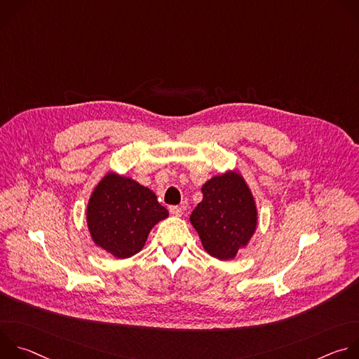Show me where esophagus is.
I'll return each instance as SVG.
<instances>
[{
	"mask_svg": "<svg viewBox=\"0 0 359 359\" xmlns=\"http://www.w3.org/2000/svg\"><path fill=\"white\" fill-rule=\"evenodd\" d=\"M169 213L175 217H180L183 215V209L180 206H170L169 208Z\"/></svg>",
	"mask_w": 359,
	"mask_h": 359,
	"instance_id": "34e87169",
	"label": "esophagus"
}]
</instances>
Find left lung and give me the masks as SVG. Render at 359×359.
Segmentation results:
<instances>
[{"label":"left lung","mask_w":359,"mask_h":359,"mask_svg":"<svg viewBox=\"0 0 359 359\" xmlns=\"http://www.w3.org/2000/svg\"><path fill=\"white\" fill-rule=\"evenodd\" d=\"M203 200L190 216L201 244L212 257L231 260L257 227V208L250 187L237 172L215 176L201 187Z\"/></svg>","instance_id":"obj_1"}]
</instances>
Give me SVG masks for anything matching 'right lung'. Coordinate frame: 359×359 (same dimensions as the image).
<instances>
[{
    "label": "right lung",
    "instance_id": "1",
    "mask_svg": "<svg viewBox=\"0 0 359 359\" xmlns=\"http://www.w3.org/2000/svg\"><path fill=\"white\" fill-rule=\"evenodd\" d=\"M168 216L169 212L150 189L114 172L93 189L86 209L93 243L116 259L139 252L150 230Z\"/></svg>",
    "mask_w": 359,
    "mask_h": 359
}]
</instances>
